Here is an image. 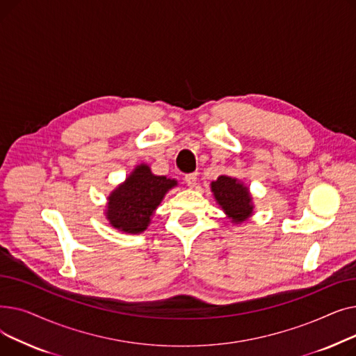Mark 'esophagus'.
<instances>
[{
	"label": "esophagus",
	"mask_w": 356,
	"mask_h": 356,
	"mask_svg": "<svg viewBox=\"0 0 356 356\" xmlns=\"http://www.w3.org/2000/svg\"><path fill=\"white\" fill-rule=\"evenodd\" d=\"M184 181H186V184L189 186V188H195L196 183H197V175H196V173L186 175V176H184Z\"/></svg>",
	"instance_id": "obj_1"
}]
</instances>
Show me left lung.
Instances as JSON below:
<instances>
[{"label":"left lung","instance_id":"8db88e82","mask_svg":"<svg viewBox=\"0 0 356 356\" xmlns=\"http://www.w3.org/2000/svg\"><path fill=\"white\" fill-rule=\"evenodd\" d=\"M211 192L219 208L235 225L248 220L254 215V197L250 188L236 177L219 176L211 183Z\"/></svg>","mask_w":356,"mask_h":356}]
</instances>
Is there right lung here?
I'll use <instances>...</instances> for the list:
<instances>
[{"instance_id":"obj_1","label":"right lung","mask_w":356,"mask_h":356,"mask_svg":"<svg viewBox=\"0 0 356 356\" xmlns=\"http://www.w3.org/2000/svg\"><path fill=\"white\" fill-rule=\"evenodd\" d=\"M176 186V179L154 175L145 163L137 164L127 179L109 193L104 215L114 229L141 234L152 223L165 193Z\"/></svg>"}]
</instances>
